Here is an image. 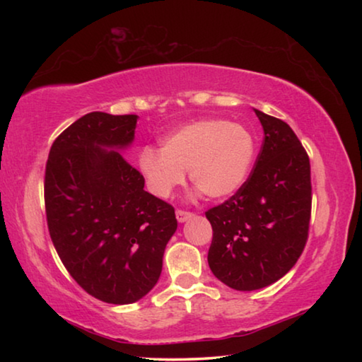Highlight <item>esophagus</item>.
<instances>
[{
  "instance_id": "1",
  "label": "esophagus",
  "mask_w": 362,
  "mask_h": 362,
  "mask_svg": "<svg viewBox=\"0 0 362 362\" xmlns=\"http://www.w3.org/2000/svg\"><path fill=\"white\" fill-rule=\"evenodd\" d=\"M175 217H177V220H179L180 223H183V222H187V220H189L193 217V214L192 212H187V211H177L175 212Z\"/></svg>"
}]
</instances>
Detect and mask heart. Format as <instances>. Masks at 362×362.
<instances>
[{
    "label": "heart",
    "mask_w": 362,
    "mask_h": 362,
    "mask_svg": "<svg viewBox=\"0 0 362 362\" xmlns=\"http://www.w3.org/2000/svg\"><path fill=\"white\" fill-rule=\"evenodd\" d=\"M255 158V139L246 126L218 118L196 119L163 137L161 150L144 146L137 166L148 192L169 198L189 180L211 199L240 192Z\"/></svg>",
    "instance_id": "heart-1"
}]
</instances>
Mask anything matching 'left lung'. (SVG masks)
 Masks as SVG:
<instances>
[{
	"label": "left lung",
	"mask_w": 362,
	"mask_h": 362,
	"mask_svg": "<svg viewBox=\"0 0 362 362\" xmlns=\"http://www.w3.org/2000/svg\"><path fill=\"white\" fill-rule=\"evenodd\" d=\"M263 144L249 179L228 201L212 207L207 262L231 289L255 291L276 283L296 265L308 240L310 158L283 119L255 110Z\"/></svg>",
	"instance_id": "8db88e82"
}]
</instances>
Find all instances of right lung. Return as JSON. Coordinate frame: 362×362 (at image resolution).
<instances>
[{
  "instance_id": "obj_1",
  "label": "right lung",
  "mask_w": 362,
  "mask_h": 362,
  "mask_svg": "<svg viewBox=\"0 0 362 362\" xmlns=\"http://www.w3.org/2000/svg\"><path fill=\"white\" fill-rule=\"evenodd\" d=\"M137 115L93 112L54 140L45 175L46 218L66 272L102 302L134 303L158 283L174 207L145 192L121 155Z\"/></svg>"
}]
</instances>
